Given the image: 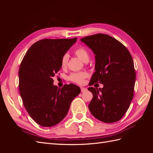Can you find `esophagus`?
I'll return each instance as SVG.
<instances>
[{"instance_id":"34e87169","label":"esophagus","mask_w":153,"mask_h":153,"mask_svg":"<svg viewBox=\"0 0 153 153\" xmlns=\"http://www.w3.org/2000/svg\"><path fill=\"white\" fill-rule=\"evenodd\" d=\"M80 89H81V91H82V92H84V91H87L86 88H84V87H80Z\"/></svg>"}]
</instances>
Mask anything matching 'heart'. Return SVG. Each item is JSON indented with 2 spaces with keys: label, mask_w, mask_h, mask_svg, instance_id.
<instances>
[{
  "label": "heart",
  "mask_w": 153,
  "mask_h": 153,
  "mask_svg": "<svg viewBox=\"0 0 153 153\" xmlns=\"http://www.w3.org/2000/svg\"><path fill=\"white\" fill-rule=\"evenodd\" d=\"M75 54L76 56L80 58L84 62H87L89 59V53L87 50L84 47H79L75 50ZM68 55L65 53L63 55L61 61V66L62 68H66L68 62ZM88 76V74L86 72L82 71L78 73H71L69 76V79L71 81L76 83L78 84H82L84 82V80Z\"/></svg>",
  "instance_id": "obj_1"
}]
</instances>
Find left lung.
Here are the masks:
<instances>
[{
	"instance_id": "left-lung-1",
	"label": "left lung",
	"mask_w": 153,
	"mask_h": 153,
	"mask_svg": "<svg viewBox=\"0 0 153 153\" xmlns=\"http://www.w3.org/2000/svg\"><path fill=\"white\" fill-rule=\"evenodd\" d=\"M95 54V70L89 86L93 94L89 108L100 121L112 123L119 121L126 112L133 98L136 73L129 50L118 40L107 34H96L81 39Z\"/></svg>"
}]
</instances>
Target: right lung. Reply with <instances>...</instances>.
<instances>
[{"label":"right lung","mask_w":153,"mask_h":153,"mask_svg":"<svg viewBox=\"0 0 153 153\" xmlns=\"http://www.w3.org/2000/svg\"><path fill=\"white\" fill-rule=\"evenodd\" d=\"M73 39H43L27 50L19 68V90L30 117L41 126L51 127L66 117L71 101L80 93L73 84L61 89L53 77L61 69L63 55L76 41Z\"/></svg>","instance_id":"1"}]
</instances>
